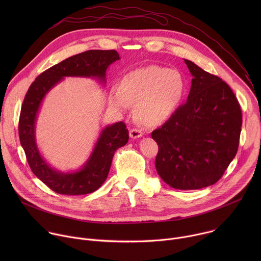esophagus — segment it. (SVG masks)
Returning a JSON list of instances; mask_svg holds the SVG:
<instances>
[{"label":"esophagus","instance_id":"1","mask_svg":"<svg viewBox=\"0 0 261 261\" xmlns=\"http://www.w3.org/2000/svg\"><path fill=\"white\" fill-rule=\"evenodd\" d=\"M129 134H130V137L131 138H139V137H141L142 136V131L141 130H139V129H131L130 130V132H129Z\"/></svg>","mask_w":261,"mask_h":261}]
</instances>
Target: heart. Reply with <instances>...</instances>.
<instances>
[{
	"mask_svg": "<svg viewBox=\"0 0 261 261\" xmlns=\"http://www.w3.org/2000/svg\"><path fill=\"white\" fill-rule=\"evenodd\" d=\"M187 83L182 74L157 65L128 72L120 87L110 90L108 101L119 113L136 104L135 115L145 125L157 126L168 121L182 103Z\"/></svg>",
	"mask_w": 261,
	"mask_h": 261,
	"instance_id": "heart-1",
	"label": "heart"
}]
</instances>
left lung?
<instances>
[{"label": "left lung", "mask_w": 261, "mask_h": 261, "mask_svg": "<svg viewBox=\"0 0 261 261\" xmlns=\"http://www.w3.org/2000/svg\"><path fill=\"white\" fill-rule=\"evenodd\" d=\"M191 75L188 99L152 132L159 146L155 166L170 187L196 190L217 182L237 155L242 110L230 87L185 60Z\"/></svg>", "instance_id": "8db88e82"}]
</instances>
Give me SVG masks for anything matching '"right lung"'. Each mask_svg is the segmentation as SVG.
<instances>
[{
	"instance_id": "add662e5",
	"label": "right lung",
	"mask_w": 261,
	"mask_h": 261,
	"mask_svg": "<svg viewBox=\"0 0 261 261\" xmlns=\"http://www.w3.org/2000/svg\"><path fill=\"white\" fill-rule=\"evenodd\" d=\"M120 59L116 50L95 49L72 56L37 76L25 94L18 123L20 144L33 173L56 193L84 195L99 189L108 175L115 152L128 142L129 132L123 122L105 127L81 169L59 171L44 160L36 143L35 124L41 103L64 77L96 79L105 85L107 68Z\"/></svg>"
}]
</instances>
